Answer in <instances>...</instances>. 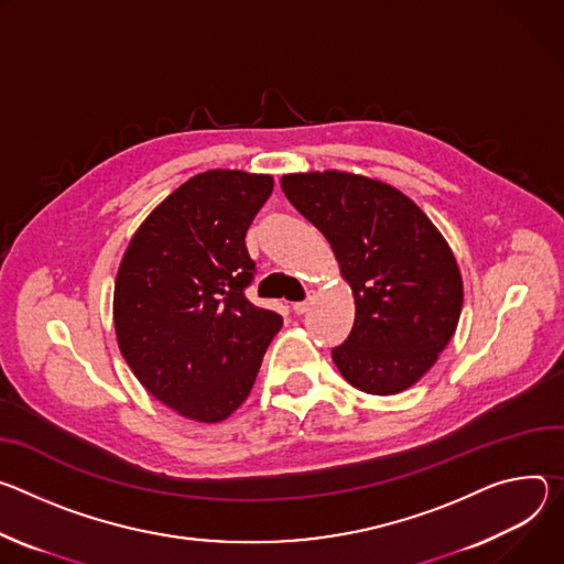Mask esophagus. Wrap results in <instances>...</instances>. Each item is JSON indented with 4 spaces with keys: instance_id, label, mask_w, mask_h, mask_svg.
I'll use <instances>...</instances> for the list:
<instances>
[{
    "instance_id": "esophagus-1",
    "label": "esophagus",
    "mask_w": 564,
    "mask_h": 564,
    "mask_svg": "<svg viewBox=\"0 0 564 564\" xmlns=\"http://www.w3.org/2000/svg\"><path fill=\"white\" fill-rule=\"evenodd\" d=\"M311 300H314V297H306L304 302H293V311H295V314L297 316H302V314H306V311H308V306H311Z\"/></svg>"
}]
</instances>
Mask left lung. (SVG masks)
I'll use <instances>...</instances> for the list:
<instances>
[{
	"instance_id": "left-lung-1",
	"label": "left lung",
	"mask_w": 564,
	"mask_h": 564,
	"mask_svg": "<svg viewBox=\"0 0 564 564\" xmlns=\"http://www.w3.org/2000/svg\"><path fill=\"white\" fill-rule=\"evenodd\" d=\"M286 199L332 243L356 318L332 358L360 392L412 388L451 343L464 282L444 235L394 185L354 172L282 176Z\"/></svg>"
}]
</instances>
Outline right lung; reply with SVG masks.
Returning <instances> with one entry per match:
<instances>
[{
    "label": "right lung",
    "mask_w": 564,
    "mask_h": 564,
    "mask_svg": "<svg viewBox=\"0 0 564 564\" xmlns=\"http://www.w3.org/2000/svg\"><path fill=\"white\" fill-rule=\"evenodd\" d=\"M271 193V174H195L148 215L120 260L118 349L154 399L191 421L219 423L246 401L282 327L243 295L256 271L243 237Z\"/></svg>",
    "instance_id": "obj_1"
}]
</instances>
